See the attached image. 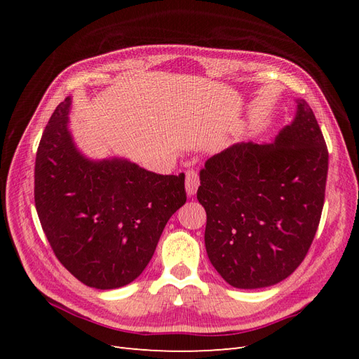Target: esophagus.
Returning <instances> with one entry per match:
<instances>
[{"instance_id":"obj_1","label":"esophagus","mask_w":359,"mask_h":359,"mask_svg":"<svg viewBox=\"0 0 359 359\" xmlns=\"http://www.w3.org/2000/svg\"><path fill=\"white\" fill-rule=\"evenodd\" d=\"M199 187V175L198 172L187 170L186 172V190L189 196H194Z\"/></svg>"}]
</instances>
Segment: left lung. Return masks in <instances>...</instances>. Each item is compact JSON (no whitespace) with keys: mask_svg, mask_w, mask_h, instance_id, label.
Wrapping results in <instances>:
<instances>
[{"mask_svg":"<svg viewBox=\"0 0 359 359\" xmlns=\"http://www.w3.org/2000/svg\"><path fill=\"white\" fill-rule=\"evenodd\" d=\"M271 144L241 142L206 160L198 201L212 266L238 289L273 286L306 257L320 222L328 148L311 107Z\"/></svg>","mask_w":359,"mask_h":359,"instance_id":"obj_1","label":"left lung"}]
</instances>
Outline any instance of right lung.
Segmentation results:
<instances>
[{
    "mask_svg": "<svg viewBox=\"0 0 359 359\" xmlns=\"http://www.w3.org/2000/svg\"><path fill=\"white\" fill-rule=\"evenodd\" d=\"M72 99L41 135L34 169L39 219L57 259L83 285L132 283L153 257L173 212L186 203L184 173L158 175L124 158L90 160L69 132Z\"/></svg>",
    "mask_w": 359,
    "mask_h": 359,
    "instance_id": "right-lung-1",
    "label": "right lung"
}]
</instances>
